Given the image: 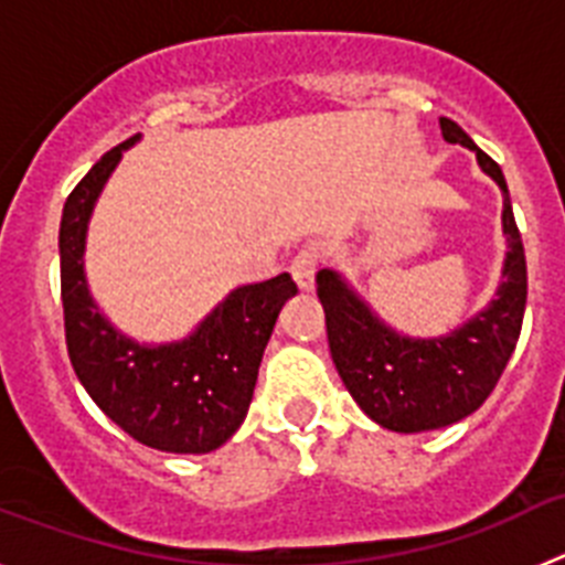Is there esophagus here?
Segmentation results:
<instances>
[{
    "mask_svg": "<svg viewBox=\"0 0 565 565\" xmlns=\"http://www.w3.org/2000/svg\"><path fill=\"white\" fill-rule=\"evenodd\" d=\"M317 268H319V252L313 246H306L297 257L291 259V274L297 279V286L302 291H311L313 288V277H317Z\"/></svg>",
    "mask_w": 565,
    "mask_h": 565,
    "instance_id": "obj_1",
    "label": "esophagus"
}]
</instances>
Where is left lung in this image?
I'll return each instance as SVG.
<instances>
[{"mask_svg": "<svg viewBox=\"0 0 565 565\" xmlns=\"http://www.w3.org/2000/svg\"><path fill=\"white\" fill-rule=\"evenodd\" d=\"M444 141L472 149L483 172L503 192L507 259L495 299L447 337H402L371 311L337 271L317 274V297L326 308L328 344L344 387L376 424L393 433H424L476 413L495 391L521 337L526 311V254L518 232L503 172L450 118H441Z\"/></svg>", "mask_w": 565, "mask_h": 565, "instance_id": "left-lung-1", "label": "left lung"}]
</instances>
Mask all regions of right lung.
I'll list each match as a JSON object with an SVG mask.
<instances>
[{"mask_svg":"<svg viewBox=\"0 0 565 565\" xmlns=\"http://www.w3.org/2000/svg\"><path fill=\"white\" fill-rule=\"evenodd\" d=\"M109 149L70 192L58 228L67 353L89 398L127 436L163 452H212L248 413L274 322L297 294L291 274L239 286L186 339L141 344L109 326L84 277V239L93 206L124 149Z\"/></svg>","mask_w":565,"mask_h":565,"instance_id":"obj_1","label":"right lung"}]
</instances>
